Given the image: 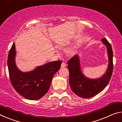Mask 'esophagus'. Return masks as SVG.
Segmentation results:
<instances>
[{
    "label": "esophagus",
    "mask_w": 122,
    "mask_h": 122,
    "mask_svg": "<svg viewBox=\"0 0 122 122\" xmlns=\"http://www.w3.org/2000/svg\"><path fill=\"white\" fill-rule=\"evenodd\" d=\"M66 67V64L65 62H62L61 64V67Z\"/></svg>",
    "instance_id": "34e87169"
}]
</instances>
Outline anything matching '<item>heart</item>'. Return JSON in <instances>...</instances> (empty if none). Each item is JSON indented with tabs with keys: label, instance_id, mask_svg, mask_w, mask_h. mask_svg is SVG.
I'll return each mask as SVG.
<instances>
[{
	"label": "heart",
	"instance_id": "heart-1",
	"mask_svg": "<svg viewBox=\"0 0 122 122\" xmlns=\"http://www.w3.org/2000/svg\"><path fill=\"white\" fill-rule=\"evenodd\" d=\"M74 52V51H71V53H73Z\"/></svg>",
	"mask_w": 122,
	"mask_h": 122
}]
</instances>
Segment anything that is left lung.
Listing matches in <instances>:
<instances>
[{"mask_svg": "<svg viewBox=\"0 0 122 122\" xmlns=\"http://www.w3.org/2000/svg\"><path fill=\"white\" fill-rule=\"evenodd\" d=\"M107 46L109 56V65L106 73L97 79H89L82 74L80 60L77 55L68 61L69 73V84L73 92L82 98H90L100 93L108 85L113 71V52L111 45L106 38L102 39Z\"/></svg>", "mask_w": 122, "mask_h": 122, "instance_id": "left-lung-1", "label": "left lung"}]
</instances>
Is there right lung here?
Returning a JSON list of instances; mask_svg holds the SVG:
<instances>
[{
    "instance_id": "obj_1",
    "label": "right lung",
    "mask_w": 122,
    "mask_h": 122,
    "mask_svg": "<svg viewBox=\"0 0 122 122\" xmlns=\"http://www.w3.org/2000/svg\"><path fill=\"white\" fill-rule=\"evenodd\" d=\"M15 56L13 43L7 58L10 79L13 87L20 95L28 100H36L42 97L48 91L53 76L59 71L62 62H51L36 67L33 71L24 73L16 67Z\"/></svg>"
}]
</instances>
